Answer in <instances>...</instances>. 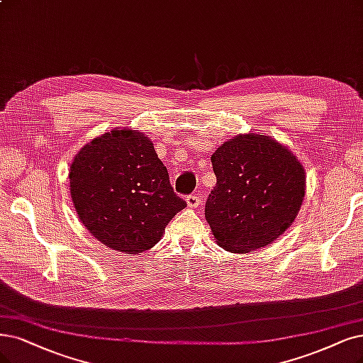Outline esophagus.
I'll use <instances>...</instances> for the list:
<instances>
[{
    "label": "esophagus",
    "mask_w": 363,
    "mask_h": 363,
    "mask_svg": "<svg viewBox=\"0 0 363 363\" xmlns=\"http://www.w3.org/2000/svg\"><path fill=\"white\" fill-rule=\"evenodd\" d=\"M200 202H202V200H200V197H197V196L186 197V205H189V208H191V209H196L197 206H200Z\"/></svg>",
    "instance_id": "esophagus-1"
}]
</instances>
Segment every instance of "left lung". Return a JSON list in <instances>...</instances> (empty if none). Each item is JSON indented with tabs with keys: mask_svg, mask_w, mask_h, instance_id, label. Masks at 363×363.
<instances>
[{
	"mask_svg": "<svg viewBox=\"0 0 363 363\" xmlns=\"http://www.w3.org/2000/svg\"><path fill=\"white\" fill-rule=\"evenodd\" d=\"M217 184L205 217L216 242L230 252L272 244L296 218L305 169L287 146L263 133L239 134L211 157Z\"/></svg>",
	"mask_w": 363,
	"mask_h": 363,
	"instance_id": "obj_1",
	"label": "left lung"
}]
</instances>
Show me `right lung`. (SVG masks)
<instances>
[{"label":"right lung","mask_w":363,"mask_h":363,"mask_svg":"<svg viewBox=\"0 0 363 363\" xmlns=\"http://www.w3.org/2000/svg\"><path fill=\"white\" fill-rule=\"evenodd\" d=\"M79 220L107 248H152L186 203L174 194L154 143L139 130L115 128L80 147L70 164Z\"/></svg>","instance_id":"right-lung-1"}]
</instances>
